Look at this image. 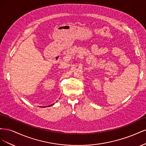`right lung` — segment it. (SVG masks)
Masks as SVG:
<instances>
[{
    "instance_id": "add662e5",
    "label": "right lung",
    "mask_w": 146,
    "mask_h": 146,
    "mask_svg": "<svg viewBox=\"0 0 146 146\" xmlns=\"http://www.w3.org/2000/svg\"><path fill=\"white\" fill-rule=\"evenodd\" d=\"M53 104H52V105H49V106H47V107H50V106H51V105H52Z\"/></svg>"
}]
</instances>
